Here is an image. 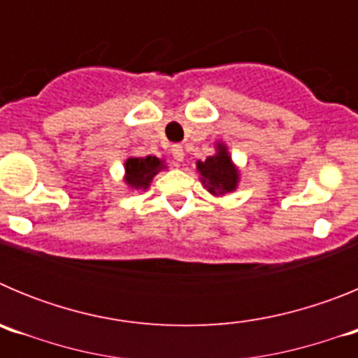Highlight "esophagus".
Listing matches in <instances>:
<instances>
[{
    "label": "esophagus",
    "mask_w": 358,
    "mask_h": 358,
    "mask_svg": "<svg viewBox=\"0 0 358 358\" xmlns=\"http://www.w3.org/2000/svg\"><path fill=\"white\" fill-rule=\"evenodd\" d=\"M170 152H172V156L176 161H182V157H185V150H182L181 145H172Z\"/></svg>",
    "instance_id": "34e87169"
}]
</instances>
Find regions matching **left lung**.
Masks as SVG:
<instances>
[{
	"mask_svg": "<svg viewBox=\"0 0 358 358\" xmlns=\"http://www.w3.org/2000/svg\"><path fill=\"white\" fill-rule=\"evenodd\" d=\"M197 170L202 176V185L206 186L210 194L224 195L236 188L238 170L231 163L226 145L217 143V154L206 161H199Z\"/></svg>",
	"mask_w": 358,
	"mask_h": 358,
	"instance_id": "8db88e82",
	"label": "left lung"
}]
</instances>
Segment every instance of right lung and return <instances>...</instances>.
<instances>
[{
  "instance_id": "obj_1",
  "label": "right lung",
  "mask_w": 358,
  "mask_h": 358,
  "mask_svg": "<svg viewBox=\"0 0 358 358\" xmlns=\"http://www.w3.org/2000/svg\"><path fill=\"white\" fill-rule=\"evenodd\" d=\"M166 169L156 156L129 157L125 161V182L134 189H147L159 170Z\"/></svg>"
}]
</instances>
